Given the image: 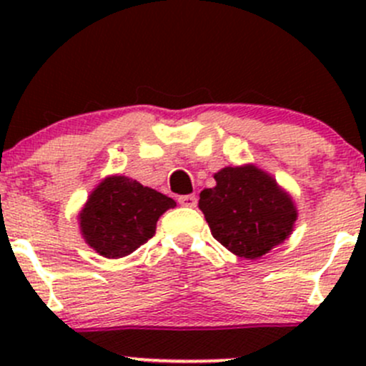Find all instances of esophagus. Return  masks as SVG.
<instances>
[{"label": "esophagus", "mask_w": 366, "mask_h": 366, "mask_svg": "<svg viewBox=\"0 0 366 366\" xmlns=\"http://www.w3.org/2000/svg\"><path fill=\"white\" fill-rule=\"evenodd\" d=\"M179 204L184 205V207H197L198 198L194 197V194H186V197L179 198Z\"/></svg>", "instance_id": "1"}]
</instances>
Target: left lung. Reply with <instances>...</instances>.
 <instances>
[{
  "label": "left lung",
  "instance_id": "obj_1",
  "mask_svg": "<svg viewBox=\"0 0 366 366\" xmlns=\"http://www.w3.org/2000/svg\"><path fill=\"white\" fill-rule=\"evenodd\" d=\"M216 186L200 193L214 239L237 257L254 260L292 234L297 210L289 193L257 166H227L214 175Z\"/></svg>",
  "mask_w": 366,
  "mask_h": 366
}]
</instances>
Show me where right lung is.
Instances as JSON below:
<instances>
[{
    "instance_id": "1",
    "label": "right lung",
    "mask_w": 366,
    "mask_h": 366,
    "mask_svg": "<svg viewBox=\"0 0 366 366\" xmlns=\"http://www.w3.org/2000/svg\"><path fill=\"white\" fill-rule=\"evenodd\" d=\"M175 200L124 175L106 177L79 212V228L90 248L122 258L156 234L157 219Z\"/></svg>"
}]
</instances>
